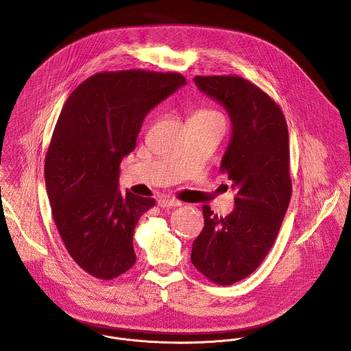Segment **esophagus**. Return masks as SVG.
Here are the masks:
<instances>
[{
    "label": "esophagus",
    "instance_id": "34e87169",
    "mask_svg": "<svg viewBox=\"0 0 351 351\" xmlns=\"http://www.w3.org/2000/svg\"><path fill=\"white\" fill-rule=\"evenodd\" d=\"M157 204L161 207V208H172V207H179L182 206L180 202H178V199H173V198H169V197H160L157 199Z\"/></svg>",
    "mask_w": 351,
    "mask_h": 351
}]
</instances>
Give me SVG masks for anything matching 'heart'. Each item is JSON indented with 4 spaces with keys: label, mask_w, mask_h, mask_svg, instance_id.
Listing matches in <instances>:
<instances>
[{
    "label": "heart",
    "mask_w": 351,
    "mask_h": 351,
    "mask_svg": "<svg viewBox=\"0 0 351 351\" xmlns=\"http://www.w3.org/2000/svg\"><path fill=\"white\" fill-rule=\"evenodd\" d=\"M193 117H219V114L211 110H199Z\"/></svg>",
    "instance_id": "b5f03b06"
}]
</instances>
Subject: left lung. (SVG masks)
Segmentation results:
<instances>
[{
  "label": "left lung",
  "mask_w": 351,
  "mask_h": 351,
  "mask_svg": "<svg viewBox=\"0 0 351 351\" xmlns=\"http://www.w3.org/2000/svg\"><path fill=\"white\" fill-rule=\"evenodd\" d=\"M199 91L219 103L230 119L221 161L234 210L225 218L203 206L204 228L193 243V265L217 285L253 274L271 250L289 207V132L274 99L239 76H195Z\"/></svg>",
  "instance_id": "1"
}]
</instances>
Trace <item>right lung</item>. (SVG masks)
Wrapping results in <instances>:
<instances>
[{
    "label": "right lung",
    "instance_id": "obj_1",
    "mask_svg": "<svg viewBox=\"0 0 351 351\" xmlns=\"http://www.w3.org/2000/svg\"><path fill=\"white\" fill-rule=\"evenodd\" d=\"M186 84L179 73H97L68 97L44 176L58 232L73 261L99 279L133 267V232L156 202L119 189V165L136 148L145 115Z\"/></svg>",
    "mask_w": 351,
    "mask_h": 351
}]
</instances>
